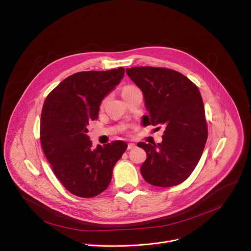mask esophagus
<instances>
[{
    "label": "esophagus",
    "mask_w": 251,
    "mask_h": 251,
    "mask_svg": "<svg viewBox=\"0 0 251 251\" xmlns=\"http://www.w3.org/2000/svg\"><path fill=\"white\" fill-rule=\"evenodd\" d=\"M135 147H136V145H135L134 143H128L127 149H128V150H131V149H133V148H135Z\"/></svg>",
    "instance_id": "1"
}]
</instances>
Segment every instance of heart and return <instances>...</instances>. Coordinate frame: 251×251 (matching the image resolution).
I'll list each match as a JSON object with an SVG mask.
<instances>
[{
	"label": "heart",
	"mask_w": 251,
	"mask_h": 251,
	"mask_svg": "<svg viewBox=\"0 0 251 251\" xmlns=\"http://www.w3.org/2000/svg\"><path fill=\"white\" fill-rule=\"evenodd\" d=\"M134 89H136V88H134V87H130V86H128V87H125V88L123 89V92H122V94H123V96H124L126 93H128V92H130V91H132V90H134Z\"/></svg>",
	"instance_id": "b5f03b06"
}]
</instances>
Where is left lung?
I'll list each match as a JSON object with an SVG mask.
<instances>
[{
	"label": "left lung",
	"mask_w": 251,
	"mask_h": 251,
	"mask_svg": "<svg viewBox=\"0 0 251 251\" xmlns=\"http://www.w3.org/2000/svg\"><path fill=\"white\" fill-rule=\"evenodd\" d=\"M126 73L143 94L145 125L165 126L160 143L137 144L147 154L141 175L156 187L179 185L195 170L207 141L202 96L195 83L173 70L135 66Z\"/></svg>",
	"instance_id": "obj_1"
}]
</instances>
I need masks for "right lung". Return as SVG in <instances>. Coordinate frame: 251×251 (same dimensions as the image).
Returning a JSON list of instances; mask_svg holds the SVG:
<instances>
[{"label":"right lung","instance_id":"add662e5","mask_svg":"<svg viewBox=\"0 0 251 251\" xmlns=\"http://www.w3.org/2000/svg\"><path fill=\"white\" fill-rule=\"evenodd\" d=\"M124 68L81 72L63 79L44 101L40 140L44 154L63 187L81 198L104 192L113 169L127 149L122 140L92 147L87 133L97 120L100 106L119 85Z\"/></svg>","mask_w":251,"mask_h":251}]
</instances>
